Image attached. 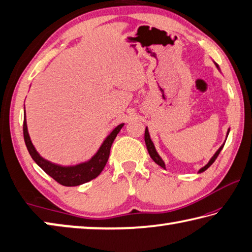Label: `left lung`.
Listing matches in <instances>:
<instances>
[{
	"label": "left lung",
	"mask_w": 252,
	"mask_h": 252,
	"mask_svg": "<svg viewBox=\"0 0 252 252\" xmlns=\"http://www.w3.org/2000/svg\"><path fill=\"white\" fill-rule=\"evenodd\" d=\"M216 66L218 67L219 69V65L217 64L216 63ZM229 131H230V129L228 130V132H227V136H228V134H229ZM144 141H146V146H147V149H148V152H149V155H150V157L152 158V160L156 162L157 164H159L161 168H163V169H165V164H164V162H163V160L161 159V157L158 155V152H157V150H156V148H155V144H153V142H152V140H151V138H150V134H149V130H148V127H146V132H144ZM223 146H224V143L222 144V146H221L218 150H217V152L215 153V155H213V157L211 158L210 159V161L208 162V163L204 165L203 168H201L199 170V173H201V172H203V171H206V170L210 167V165L213 163V162L216 161V159L217 158H218V156H219V153H220V151L222 150V148H223Z\"/></svg>",
	"instance_id": "obj_1"
}]
</instances>
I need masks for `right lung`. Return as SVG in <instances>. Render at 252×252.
<instances>
[{
  "label": "right lung",
  "instance_id": "1",
  "mask_svg": "<svg viewBox=\"0 0 252 252\" xmlns=\"http://www.w3.org/2000/svg\"><path fill=\"white\" fill-rule=\"evenodd\" d=\"M123 126H125V123H121V125H119L117 127H114L113 131L106 136L103 143L101 144L99 150H97V152L90 160L83 162V163L72 165V167H62V165L52 163V162L45 160L44 158H42L39 155V152L35 150V148H34L31 141V138H30L29 135L27 119H25V110L23 121V135L30 156L32 157V159L35 161V163L39 165L44 172L48 173L50 177H52L55 181L60 183V185L65 187H75L83 185L85 182L91 181L92 179H95L102 172V170L105 167L106 162H108L111 146H112L114 139H116L117 134L120 132Z\"/></svg>",
  "mask_w": 252,
  "mask_h": 252
}]
</instances>
